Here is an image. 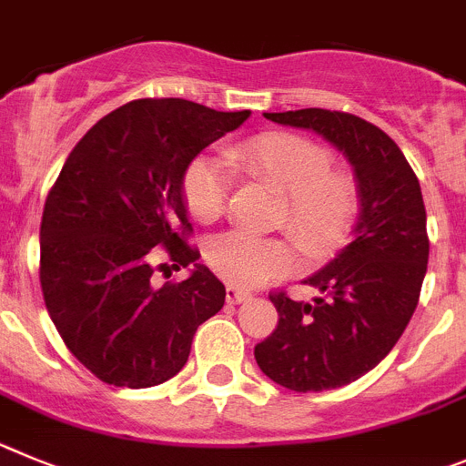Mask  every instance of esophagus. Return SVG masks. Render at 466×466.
Instances as JSON below:
<instances>
[{
    "label": "esophagus",
    "instance_id": "esophagus-1",
    "mask_svg": "<svg viewBox=\"0 0 466 466\" xmlns=\"http://www.w3.org/2000/svg\"><path fill=\"white\" fill-rule=\"evenodd\" d=\"M225 299H228V304H241V301L250 299V292L238 290V288H234V285H228V290H225Z\"/></svg>",
    "mask_w": 466,
    "mask_h": 466
}]
</instances>
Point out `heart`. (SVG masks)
I'll use <instances>...</instances> for the list:
<instances>
[{
    "mask_svg": "<svg viewBox=\"0 0 466 466\" xmlns=\"http://www.w3.org/2000/svg\"><path fill=\"white\" fill-rule=\"evenodd\" d=\"M225 157L199 155L183 174V199L197 220L211 223L223 216L234 183L232 165L285 192V228L306 253H329L343 241L358 213V190L350 176L332 169L322 146L299 134L269 132L241 141ZM207 259L225 280L241 288L279 279L295 267L288 243L243 229L213 237Z\"/></svg>",
    "mask_w": 466,
    "mask_h": 466,
    "instance_id": "1",
    "label": "heart"
}]
</instances>
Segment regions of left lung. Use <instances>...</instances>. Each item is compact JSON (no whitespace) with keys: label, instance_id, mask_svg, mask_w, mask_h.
Instances as JSON below:
<instances>
[{"label":"left lung","instance_id":"8db88e82","mask_svg":"<svg viewBox=\"0 0 466 466\" xmlns=\"http://www.w3.org/2000/svg\"><path fill=\"white\" fill-rule=\"evenodd\" d=\"M264 118L320 134L346 155L360 216L353 241L304 280L320 297L309 304L269 295L279 325L255 346V360L295 392L341 388L392 350L416 311L430 258L420 183L400 146L353 113L301 108Z\"/></svg>","mask_w":466,"mask_h":466}]
</instances>
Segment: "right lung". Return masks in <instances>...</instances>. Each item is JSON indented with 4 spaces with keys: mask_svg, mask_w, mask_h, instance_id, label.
Returning <instances> with one entry per match:
<instances>
[{
    "mask_svg": "<svg viewBox=\"0 0 466 466\" xmlns=\"http://www.w3.org/2000/svg\"><path fill=\"white\" fill-rule=\"evenodd\" d=\"M248 116L187 99H137L74 146L50 187L39 234L46 309L74 358L104 383L169 380L186 367L197 327L223 309L225 285L183 241L192 232L183 174ZM157 254L196 269L155 289Z\"/></svg>",
    "mask_w": 466,
    "mask_h": 466,
    "instance_id": "1",
    "label": "right lung"
}]
</instances>
